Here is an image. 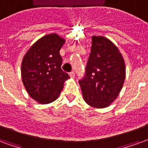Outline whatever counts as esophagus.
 <instances>
[{
	"label": "esophagus",
	"mask_w": 148,
	"mask_h": 148,
	"mask_svg": "<svg viewBox=\"0 0 148 148\" xmlns=\"http://www.w3.org/2000/svg\"><path fill=\"white\" fill-rule=\"evenodd\" d=\"M69 75L72 78L75 77V73H74V72H71V73H69Z\"/></svg>",
	"instance_id": "34e87169"
}]
</instances>
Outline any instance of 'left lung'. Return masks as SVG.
Here are the masks:
<instances>
[{"label":"left lung","instance_id":"obj_1","mask_svg":"<svg viewBox=\"0 0 148 148\" xmlns=\"http://www.w3.org/2000/svg\"><path fill=\"white\" fill-rule=\"evenodd\" d=\"M125 79V61L117 46L102 36L91 38L85 74L79 84L87 104L105 108L116 99Z\"/></svg>","mask_w":148,"mask_h":148}]
</instances>
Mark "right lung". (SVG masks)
I'll return each instance as SVG.
<instances>
[{"instance_id":"add662e5","label":"right lung","mask_w":148,"mask_h":148,"mask_svg":"<svg viewBox=\"0 0 148 148\" xmlns=\"http://www.w3.org/2000/svg\"><path fill=\"white\" fill-rule=\"evenodd\" d=\"M64 40L50 34L38 40L23 59L21 74L29 95L39 103L46 104L58 99L64 81L70 78L61 69L59 53Z\"/></svg>"}]
</instances>
